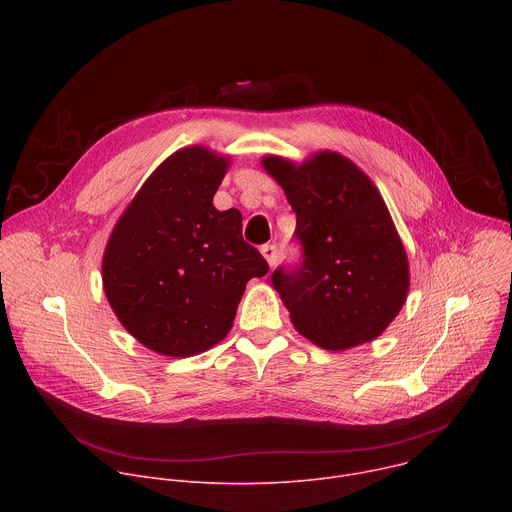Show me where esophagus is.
I'll use <instances>...</instances> for the list:
<instances>
[{
	"mask_svg": "<svg viewBox=\"0 0 512 512\" xmlns=\"http://www.w3.org/2000/svg\"><path fill=\"white\" fill-rule=\"evenodd\" d=\"M261 255L265 257V261L269 263V267H273L275 261H277V247H275V245H263V247H261Z\"/></svg>",
	"mask_w": 512,
	"mask_h": 512,
	"instance_id": "34e87169",
	"label": "esophagus"
}]
</instances>
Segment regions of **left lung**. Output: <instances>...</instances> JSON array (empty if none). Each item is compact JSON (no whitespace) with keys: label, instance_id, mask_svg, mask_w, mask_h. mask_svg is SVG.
Returning a JSON list of instances; mask_svg holds the SVG:
<instances>
[{"label":"left lung","instance_id":"obj_1","mask_svg":"<svg viewBox=\"0 0 512 512\" xmlns=\"http://www.w3.org/2000/svg\"><path fill=\"white\" fill-rule=\"evenodd\" d=\"M296 212L304 261L271 277L291 324L324 350L379 338L409 294V261L391 212L354 162L316 152L302 164L261 160Z\"/></svg>","mask_w":512,"mask_h":512}]
</instances>
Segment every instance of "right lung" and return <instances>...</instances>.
<instances>
[{"label": "right lung", "instance_id": "right-lung-1", "mask_svg": "<svg viewBox=\"0 0 512 512\" xmlns=\"http://www.w3.org/2000/svg\"><path fill=\"white\" fill-rule=\"evenodd\" d=\"M229 166V156L204 145L174 152L141 184L107 241V302L158 354L186 358L221 342L247 281L269 271L243 241L241 212L212 204Z\"/></svg>", "mask_w": 512, "mask_h": 512}]
</instances>
